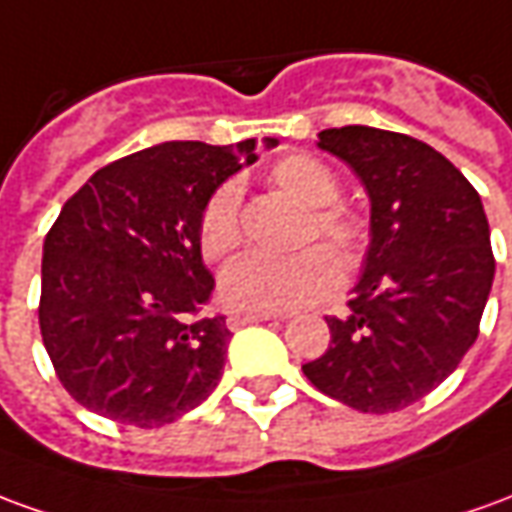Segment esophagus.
<instances>
[{
  "label": "esophagus",
  "mask_w": 512,
  "mask_h": 512,
  "mask_svg": "<svg viewBox=\"0 0 512 512\" xmlns=\"http://www.w3.org/2000/svg\"><path fill=\"white\" fill-rule=\"evenodd\" d=\"M285 316H274V313H235L227 318V327L230 330H241L246 324H260V321H282Z\"/></svg>",
  "instance_id": "obj_1"
}]
</instances>
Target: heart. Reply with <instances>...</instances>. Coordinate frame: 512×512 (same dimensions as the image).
<instances>
[{
    "label": "heart",
    "mask_w": 512,
    "mask_h": 512,
    "mask_svg": "<svg viewBox=\"0 0 512 512\" xmlns=\"http://www.w3.org/2000/svg\"><path fill=\"white\" fill-rule=\"evenodd\" d=\"M271 185L310 213L305 241L321 238L349 266L366 241V224L352 210L335 205L341 182L335 171L310 155H288L268 171ZM241 188L235 182L219 185L199 216V249L210 263L230 257L241 246ZM341 260L324 246L299 255L260 257L249 255L232 263L221 277V299L244 313H293L327 299L341 285Z\"/></svg>",
    "instance_id": "b5f03b06"
}]
</instances>
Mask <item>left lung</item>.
<instances>
[{
  "label": "left lung",
  "mask_w": 512,
  "mask_h": 512,
  "mask_svg": "<svg viewBox=\"0 0 512 512\" xmlns=\"http://www.w3.org/2000/svg\"><path fill=\"white\" fill-rule=\"evenodd\" d=\"M318 146L355 171L371 244L349 313L302 366L318 391L360 413H393L438 388L477 341L493 285L480 194L432 146L402 132L338 127Z\"/></svg>",
  "instance_id": "left-lung-1"
}]
</instances>
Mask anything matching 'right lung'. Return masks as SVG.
Here are the masks:
<instances>
[{
  "label": "right lung",
  "mask_w": 512,
  "mask_h": 512,
  "mask_svg": "<svg viewBox=\"0 0 512 512\" xmlns=\"http://www.w3.org/2000/svg\"><path fill=\"white\" fill-rule=\"evenodd\" d=\"M241 160H257L255 138L166 141L99 169L63 205L44 241L38 321L82 407L152 430L219 385L232 332L224 316H199L216 285L199 216Z\"/></svg>",
  "instance_id": "obj_1"
}]
</instances>
